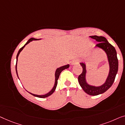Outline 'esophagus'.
I'll list each match as a JSON object with an SVG mask.
<instances>
[{
  "label": "esophagus",
  "instance_id": "esophagus-1",
  "mask_svg": "<svg viewBox=\"0 0 125 125\" xmlns=\"http://www.w3.org/2000/svg\"><path fill=\"white\" fill-rule=\"evenodd\" d=\"M80 62L79 59H74L71 62V64L73 65V64H78Z\"/></svg>",
  "mask_w": 125,
  "mask_h": 125
}]
</instances>
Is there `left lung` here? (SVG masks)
<instances>
[{
  "mask_svg": "<svg viewBox=\"0 0 125 125\" xmlns=\"http://www.w3.org/2000/svg\"><path fill=\"white\" fill-rule=\"evenodd\" d=\"M93 39L96 40L98 43L96 46L100 47L103 49L106 52L108 56V59L109 63L110 70L108 78L105 83L103 85L99 87H94L90 85L86 82L85 74L86 68L85 64L84 63H80V64L82 66V73L78 76V82L81 87L82 88L84 92L91 96H96L103 94L108 90L112 85L115 82L116 74L117 73L118 68V61L117 57V52L115 48L110 43L108 42L107 40L105 37L102 36H90Z\"/></svg>",
  "mask_w": 125,
  "mask_h": 125,
  "instance_id": "obj_1",
  "label": "left lung"
}]
</instances>
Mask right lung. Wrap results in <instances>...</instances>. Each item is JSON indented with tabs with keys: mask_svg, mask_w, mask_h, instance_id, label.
Instances as JSON below:
<instances>
[{
	"mask_svg": "<svg viewBox=\"0 0 125 125\" xmlns=\"http://www.w3.org/2000/svg\"><path fill=\"white\" fill-rule=\"evenodd\" d=\"M33 40H37V39H36V38H30V39L27 42L25 43V45H24V46H22L20 50H19L18 53H17V56H16V73H17V77H18V78H19V76H18V75H17V59H18L19 55V54H20V52H21V50H22V49H24V47H25V46L26 45L28 44V43H29L30 42L33 41ZM69 66H70L69 64H67V65H66V66H63L61 67L57 68V70H56L55 73V84H54V87L52 88V90H51L49 93H47V94H44V95H37V94H31V93H30L29 92H29L30 94H32L33 96H36V97H40V98H45V97H48V96H50L51 94H53L55 90V88H56V87H57V83H58V78L59 77V75H60V74H61V72H62L63 70L66 69V68H68V67H69Z\"/></svg>",
	"mask_w": 125,
	"mask_h": 125,
	"instance_id": "obj_1",
	"label": "right lung"
}]
</instances>
